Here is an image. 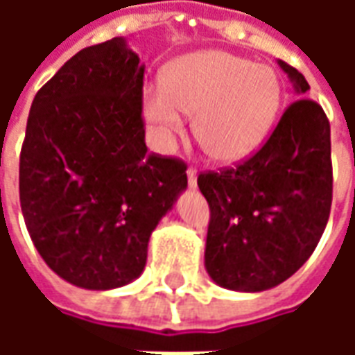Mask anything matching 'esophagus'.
<instances>
[{
	"label": "esophagus",
	"mask_w": 355,
	"mask_h": 355,
	"mask_svg": "<svg viewBox=\"0 0 355 355\" xmlns=\"http://www.w3.org/2000/svg\"><path fill=\"white\" fill-rule=\"evenodd\" d=\"M186 175H188V186L190 188H196L198 186V171L190 167V169L186 171Z\"/></svg>",
	"instance_id": "34e87169"
}]
</instances>
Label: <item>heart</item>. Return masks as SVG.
Masks as SVG:
<instances>
[{
	"instance_id": "1",
	"label": "heart",
	"mask_w": 355,
	"mask_h": 355,
	"mask_svg": "<svg viewBox=\"0 0 355 355\" xmlns=\"http://www.w3.org/2000/svg\"><path fill=\"white\" fill-rule=\"evenodd\" d=\"M282 106V81L270 66L224 51H196L173 60L163 81L142 91V117L150 140L169 152L193 131L213 159L238 163L261 146Z\"/></svg>"
}]
</instances>
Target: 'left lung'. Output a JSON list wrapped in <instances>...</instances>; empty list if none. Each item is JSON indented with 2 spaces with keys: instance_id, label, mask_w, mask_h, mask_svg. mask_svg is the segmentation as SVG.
<instances>
[{
  "instance_id": "left-lung-1",
  "label": "left lung",
  "mask_w": 355,
  "mask_h": 355,
  "mask_svg": "<svg viewBox=\"0 0 355 355\" xmlns=\"http://www.w3.org/2000/svg\"><path fill=\"white\" fill-rule=\"evenodd\" d=\"M277 64L298 96L304 76ZM198 186L211 209L205 268L224 289L261 293L302 266L329 220L333 200L331 127L320 104L293 102L266 144L236 169L201 173Z\"/></svg>"
}]
</instances>
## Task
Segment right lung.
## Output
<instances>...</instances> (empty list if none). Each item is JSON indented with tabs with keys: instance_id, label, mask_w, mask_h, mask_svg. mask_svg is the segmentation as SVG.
I'll use <instances>...</instances> for the list:
<instances>
[{
	"instance_id": "obj_1",
	"label": "right lung",
	"mask_w": 355,
	"mask_h": 355,
	"mask_svg": "<svg viewBox=\"0 0 355 355\" xmlns=\"http://www.w3.org/2000/svg\"><path fill=\"white\" fill-rule=\"evenodd\" d=\"M144 64L114 37L73 55L35 94L20 152V209L45 264L110 291L146 266L155 226L188 188L186 165L148 154Z\"/></svg>"
}]
</instances>
